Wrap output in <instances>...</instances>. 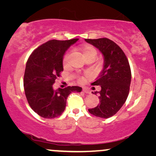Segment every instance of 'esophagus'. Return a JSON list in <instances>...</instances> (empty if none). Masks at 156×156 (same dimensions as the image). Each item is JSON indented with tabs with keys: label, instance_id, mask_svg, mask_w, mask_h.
<instances>
[{
	"label": "esophagus",
	"instance_id": "1",
	"mask_svg": "<svg viewBox=\"0 0 156 156\" xmlns=\"http://www.w3.org/2000/svg\"><path fill=\"white\" fill-rule=\"evenodd\" d=\"M82 91H83V92L86 93V94H90V91H89V90H88V89H86V88H83Z\"/></svg>",
	"mask_w": 156,
	"mask_h": 156
}]
</instances>
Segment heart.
<instances>
[{
  "label": "heart",
  "mask_w": 156,
  "mask_h": 156,
  "mask_svg": "<svg viewBox=\"0 0 156 156\" xmlns=\"http://www.w3.org/2000/svg\"><path fill=\"white\" fill-rule=\"evenodd\" d=\"M78 50L82 53V57H84V59L90 58V57H93V58L95 59V57L97 56V51L96 50V48L93 45H91V44H83V45H82L78 48ZM68 58H69V53L66 52L62 57V64L64 66L67 65V62H68ZM88 78H89L88 75L79 76L78 82L79 83L82 84V83H84L86 82Z\"/></svg>",
  "instance_id": "b5f03b06"
}]
</instances>
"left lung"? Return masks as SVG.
I'll list each match as a JSON object with an SVG mask.
<instances>
[{"mask_svg": "<svg viewBox=\"0 0 156 156\" xmlns=\"http://www.w3.org/2000/svg\"><path fill=\"white\" fill-rule=\"evenodd\" d=\"M85 41L99 49L104 59L103 69L92 83L101 88L99 91V104L88 111L94 116L108 119L119 112L129 96L131 80L129 60L120 47L108 38L85 39Z\"/></svg>", "mask_w": 156, "mask_h": 156, "instance_id": "1", "label": "left lung"}]
</instances>
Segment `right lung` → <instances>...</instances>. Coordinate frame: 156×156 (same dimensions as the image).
Listing matches in <instances>:
<instances>
[{"label":"right lung","instance_id":"obj_1","mask_svg":"<svg viewBox=\"0 0 156 156\" xmlns=\"http://www.w3.org/2000/svg\"><path fill=\"white\" fill-rule=\"evenodd\" d=\"M77 40H50L36 48L27 59L23 79L25 94L32 109L42 118L60 116L69 94L82 91V87L77 86L53 89L55 80L63 71L65 52Z\"/></svg>","mask_w":156,"mask_h":156}]
</instances>
